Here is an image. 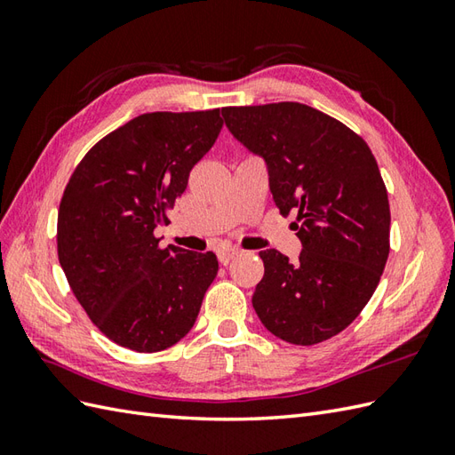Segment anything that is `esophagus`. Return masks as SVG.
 Masks as SVG:
<instances>
[{
  "label": "esophagus",
  "mask_w": 455,
  "mask_h": 455,
  "mask_svg": "<svg viewBox=\"0 0 455 455\" xmlns=\"http://www.w3.org/2000/svg\"><path fill=\"white\" fill-rule=\"evenodd\" d=\"M240 254V250L238 248H220L219 252H217V258H219V262L222 264V266H227L230 259L233 258H236Z\"/></svg>",
  "instance_id": "esophagus-1"
}]
</instances>
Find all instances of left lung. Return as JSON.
I'll return each instance as SVG.
<instances>
[{
  "instance_id": "1",
  "label": "left lung",
  "mask_w": 455,
  "mask_h": 455,
  "mask_svg": "<svg viewBox=\"0 0 455 455\" xmlns=\"http://www.w3.org/2000/svg\"><path fill=\"white\" fill-rule=\"evenodd\" d=\"M233 137L262 156L269 191L303 250H264L254 311L274 336L313 346L342 332L370 301L389 256L387 189L365 140L318 109L282 101L225 108Z\"/></svg>"
}]
</instances>
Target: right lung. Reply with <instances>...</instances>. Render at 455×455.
I'll return each mask as SVG.
<instances>
[{
    "label": "right lung",
    "instance_id": "1",
    "mask_svg": "<svg viewBox=\"0 0 455 455\" xmlns=\"http://www.w3.org/2000/svg\"><path fill=\"white\" fill-rule=\"evenodd\" d=\"M222 129L219 109L144 113L76 166L58 209V259L100 331L134 352H160L196 324L217 256L160 248L154 228L188 188Z\"/></svg>",
    "mask_w": 455,
    "mask_h": 455
}]
</instances>
